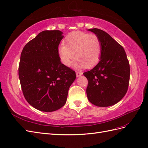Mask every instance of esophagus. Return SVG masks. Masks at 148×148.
Instances as JSON below:
<instances>
[{
  "label": "esophagus",
  "instance_id": "1",
  "mask_svg": "<svg viewBox=\"0 0 148 148\" xmlns=\"http://www.w3.org/2000/svg\"><path fill=\"white\" fill-rule=\"evenodd\" d=\"M83 73L82 72H81V71H76V75L77 77L79 76H81V75H82Z\"/></svg>",
  "mask_w": 148,
  "mask_h": 148
}]
</instances>
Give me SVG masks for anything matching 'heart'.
<instances>
[{
    "mask_svg": "<svg viewBox=\"0 0 148 148\" xmlns=\"http://www.w3.org/2000/svg\"><path fill=\"white\" fill-rule=\"evenodd\" d=\"M58 51L64 65L70 66L72 60L75 58L77 67L86 66L89 67L99 61L102 54V43L99 37L94 33L73 32L66 36L64 45H60Z\"/></svg>",
    "mask_w": 148,
    "mask_h": 148,
    "instance_id": "b5f03b06",
    "label": "heart"
}]
</instances>
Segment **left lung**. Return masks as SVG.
Listing matches in <instances>:
<instances>
[{"mask_svg": "<svg viewBox=\"0 0 148 148\" xmlns=\"http://www.w3.org/2000/svg\"><path fill=\"white\" fill-rule=\"evenodd\" d=\"M88 30L99 37L102 54L98 64L84 73L88 80L87 98L96 106H111L123 99L128 90L129 61L123 46L107 32L98 28Z\"/></svg>", "mask_w": 148, "mask_h": 148, "instance_id": "8db88e82", "label": "left lung"}]
</instances>
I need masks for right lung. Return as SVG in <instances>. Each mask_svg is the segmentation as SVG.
<instances>
[{
	"label": "right lung",
	"mask_w": 148,
	"mask_h": 148,
	"mask_svg": "<svg viewBox=\"0 0 148 148\" xmlns=\"http://www.w3.org/2000/svg\"><path fill=\"white\" fill-rule=\"evenodd\" d=\"M60 30L41 32L23 48L18 75L25 99L33 107L50 112L66 102L75 71L62 64L58 46L63 38Z\"/></svg>",
	"instance_id": "add662e5"
}]
</instances>
